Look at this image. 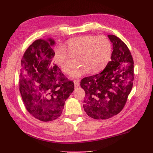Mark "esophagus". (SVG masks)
Returning <instances> with one entry per match:
<instances>
[{"label":"esophagus","mask_w":153,"mask_h":153,"mask_svg":"<svg viewBox=\"0 0 153 153\" xmlns=\"http://www.w3.org/2000/svg\"><path fill=\"white\" fill-rule=\"evenodd\" d=\"M74 86H75V88H78V87L80 85V82H79V80H74Z\"/></svg>","instance_id":"1"}]
</instances>
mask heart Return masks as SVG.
<instances>
[{"mask_svg": "<svg viewBox=\"0 0 153 153\" xmlns=\"http://www.w3.org/2000/svg\"><path fill=\"white\" fill-rule=\"evenodd\" d=\"M78 57L76 64L80 66L71 71L70 77L79 79L91 72L97 74L107 67L111 58V45L104 36H83L68 40L63 47H57L54 50L55 63L64 73H68L71 65L69 56Z\"/></svg>", "mask_w": 153, "mask_h": 153, "instance_id": "1", "label": "heart"}]
</instances>
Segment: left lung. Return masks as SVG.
<instances>
[{
	"mask_svg": "<svg viewBox=\"0 0 153 153\" xmlns=\"http://www.w3.org/2000/svg\"><path fill=\"white\" fill-rule=\"evenodd\" d=\"M108 37L113 45L110 63L102 73L80 82L86 93L84 110L96 120H106L119 114L133 87L134 63L129 49L119 37Z\"/></svg>",
	"mask_w": 153,
	"mask_h": 153,
	"instance_id": "left-lung-1",
	"label": "left lung"
}]
</instances>
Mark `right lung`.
Returning <instances> with one entry per match:
<instances>
[{
  "label": "right lung",
  "instance_id": "right-lung-1",
  "mask_svg": "<svg viewBox=\"0 0 153 153\" xmlns=\"http://www.w3.org/2000/svg\"><path fill=\"white\" fill-rule=\"evenodd\" d=\"M53 39H37L24 53L21 61L20 92L29 113L42 121L61 116L65 102L74 90L68 80L53 62Z\"/></svg>",
  "mask_w": 153,
  "mask_h": 153
}]
</instances>
